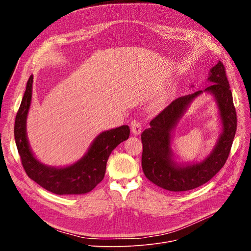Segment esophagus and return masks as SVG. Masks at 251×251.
Returning a JSON list of instances; mask_svg holds the SVG:
<instances>
[{
    "mask_svg": "<svg viewBox=\"0 0 251 251\" xmlns=\"http://www.w3.org/2000/svg\"><path fill=\"white\" fill-rule=\"evenodd\" d=\"M131 131L134 135H139L142 132V125L139 121L134 120L131 123Z\"/></svg>",
    "mask_w": 251,
    "mask_h": 251,
    "instance_id": "esophagus-1",
    "label": "esophagus"
}]
</instances>
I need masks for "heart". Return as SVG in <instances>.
<instances>
[{"instance_id": "b5f03b06", "label": "heart", "mask_w": 251, "mask_h": 251, "mask_svg": "<svg viewBox=\"0 0 251 251\" xmlns=\"http://www.w3.org/2000/svg\"><path fill=\"white\" fill-rule=\"evenodd\" d=\"M160 106H161V103H159V102H157V103H155L154 104V109H159L160 108Z\"/></svg>"}]
</instances>
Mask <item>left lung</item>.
Here are the masks:
<instances>
[{"label": "left lung", "mask_w": 251, "mask_h": 251, "mask_svg": "<svg viewBox=\"0 0 251 251\" xmlns=\"http://www.w3.org/2000/svg\"><path fill=\"white\" fill-rule=\"evenodd\" d=\"M208 80L212 84L205 89L171 102L150 122V128L141 135L143 172L147 178L160 188L172 192L196 189L208 182L225 166L228 158L237 122L226 67L222 61L210 69ZM203 92L212 94L217 100L223 133L216 147L203 161L187 166L177 165L172 159L170 149L171 131L191 101Z\"/></svg>", "instance_id": "1"}]
</instances>
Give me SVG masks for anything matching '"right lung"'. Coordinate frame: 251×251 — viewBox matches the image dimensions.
<instances>
[{
  "label": "right lung",
  "mask_w": 251,
  "mask_h": 251,
  "mask_svg": "<svg viewBox=\"0 0 251 251\" xmlns=\"http://www.w3.org/2000/svg\"><path fill=\"white\" fill-rule=\"evenodd\" d=\"M32 75L29 76L15 121V140L26 175L44 189L56 195H81L92 191L104 177L111 152L129 138L127 125L100 133L88 152L76 163L65 168L42 164L33 156L26 137V116L30 106Z\"/></svg>",
  "instance_id": "obj_1"
}]
</instances>
